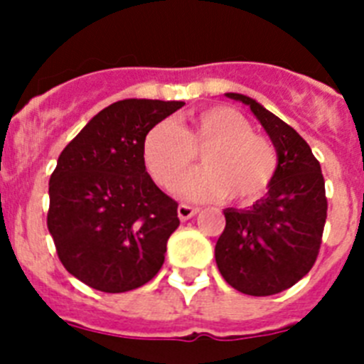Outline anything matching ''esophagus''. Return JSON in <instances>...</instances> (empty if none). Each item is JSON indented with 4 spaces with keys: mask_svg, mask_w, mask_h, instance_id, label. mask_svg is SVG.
Listing matches in <instances>:
<instances>
[{
    "mask_svg": "<svg viewBox=\"0 0 364 364\" xmlns=\"http://www.w3.org/2000/svg\"><path fill=\"white\" fill-rule=\"evenodd\" d=\"M178 218L182 222H186V220H189V218L191 217H195V215L198 213V210L197 208H191V205H188V204H180L178 205Z\"/></svg>",
    "mask_w": 364,
    "mask_h": 364,
    "instance_id": "esophagus-1",
    "label": "esophagus"
}]
</instances>
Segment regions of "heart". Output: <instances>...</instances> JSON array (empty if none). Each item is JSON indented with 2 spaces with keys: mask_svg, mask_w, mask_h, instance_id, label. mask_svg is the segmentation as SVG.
Instances as JSON below:
<instances>
[{
  "mask_svg": "<svg viewBox=\"0 0 364 364\" xmlns=\"http://www.w3.org/2000/svg\"><path fill=\"white\" fill-rule=\"evenodd\" d=\"M144 162L162 188L184 182L202 153L204 171L180 193L191 200L228 197L237 204L259 200L277 171V154L264 136L231 107H208L195 112L186 131L171 120L159 122L144 138Z\"/></svg>",
  "mask_w": 364,
  "mask_h": 364,
  "instance_id": "heart-1",
  "label": "heart"
}]
</instances>
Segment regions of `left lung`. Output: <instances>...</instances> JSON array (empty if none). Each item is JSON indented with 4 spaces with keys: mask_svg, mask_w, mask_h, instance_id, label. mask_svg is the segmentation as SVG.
<instances>
[{
    "mask_svg": "<svg viewBox=\"0 0 364 364\" xmlns=\"http://www.w3.org/2000/svg\"><path fill=\"white\" fill-rule=\"evenodd\" d=\"M228 98L252 109L277 151V171L264 197L246 210L226 208V228L215 246L224 281L240 294H281L311 269L326 222L321 164L301 134L257 100Z\"/></svg>",
    "mask_w": 364,
    "mask_h": 364,
    "instance_id": "left-lung-1",
    "label": "left lung"
}]
</instances>
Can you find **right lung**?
Returning <instances> with one entry per match:
<instances>
[{
	"label": "right lung",
	"mask_w": 364,
	"mask_h": 364,
	"mask_svg": "<svg viewBox=\"0 0 364 364\" xmlns=\"http://www.w3.org/2000/svg\"><path fill=\"white\" fill-rule=\"evenodd\" d=\"M184 102H114L67 144L49 180L47 228L70 275L105 294L136 290L160 272L178 228L176 204L144 162L147 131Z\"/></svg>",
	"instance_id": "right-lung-1"
}]
</instances>
